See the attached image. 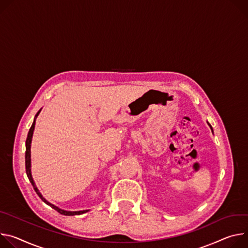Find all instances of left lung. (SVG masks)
<instances>
[{"label":"left lung","mask_w":248,"mask_h":248,"mask_svg":"<svg viewBox=\"0 0 248 248\" xmlns=\"http://www.w3.org/2000/svg\"><path fill=\"white\" fill-rule=\"evenodd\" d=\"M208 124H209V123H208ZM209 126H210V128H211V130H212V131H213V128H212V126H211V125H210V124H209Z\"/></svg>","instance_id":"obj_1"}]
</instances>
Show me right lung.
Listing matches in <instances>:
<instances>
[{
	"mask_svg": "<svg viewBox=\"0 0 248 248\" xmlns=\"http://www.w3.org/2000/svg\"><path fill=\"white\" fill-rule=\"evenodd\" d=\"M38 113H39V111H38ZM38 113L36 114V116L38 115ZM36 116H35V117H36ZM34 126H35V121L32 123L31 127V129H30V132H29V135H27L26 142H25V147H26V151H25V170H26L27 177H29L30 181L31 182V184H32V186H33V188H34V190H35V192H36V194L40 197V199H41L45 204L49 205V206H50L51 208H53L54 210H56V211H57L58 213H60L61 215H65V216H74V215H80V214H84V213L88 212L87 210H86V211H78V212H68V211L61 210V209H59L58 207L54 206V205L50 204L49 202H47V201L43 198V196L40 194V192L38 191L37 187L35 186V183H34V181H33V179H32L31 172V139H32Z\"/></svg>",
	"mask_w": 248,
	"mask_h": 248,
	"instance_id": "right-lung-1",
	"label": "right lung"
}]
</instances>
